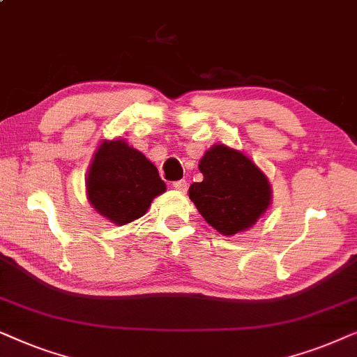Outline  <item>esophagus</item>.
<instances>
[{
	"label": "esophagus",
	"mask_w": 357,
	"mask_h": 357,
	"mask_svg": "<svg viewBox=\"0 0 357 357\" xmlns=\"http://www.w3.org/2000/svg\"><path fill=\"white\" fill-rule=\"evenodd\" d=\"M173 188L176 189V191H179V192H184L188 189V183L184 181V179H181V181H174L173 183Z\"/></svg>",
	"instance_id": "1"
}]
</instances>
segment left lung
I'll use <instances>...</instances> for the list:
<instances>
[{"label": "left lung", "mask_w": 357, "mask_h": 357, "mask_svg": "<svg viewBox=\"0 0 357 357\" xmlns=\"http://www.w3.org/2000/svg\"><path fill=\"white\" fill-rule=\"evenodd\" d=\"M201 183L189 188V199L218 234L234 236L256 225L271 206L268 176L243 151L217 144L199 161Z\"/></svg>", "instance_id": "obj_1"}]
</instances>
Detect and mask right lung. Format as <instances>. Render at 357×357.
Segmentation results:
<instances>
[{
	"mask_svg": "<svg viewBox=\"0 0 357 357\" xmlns=\"http://www.w3.org/2000/svg\"><path fill=\"white\" fill-rule=\"evenodd\" d=\"M166 191L158 169L123 139L102 140L86 173V196L94 211L116 225L145 215Z\"/></svg>",
	"mask_w": 357,
	"mask_h": 357,
	"instance_id": "obj_1",
	"label": "right lung"
}]
</instances>
